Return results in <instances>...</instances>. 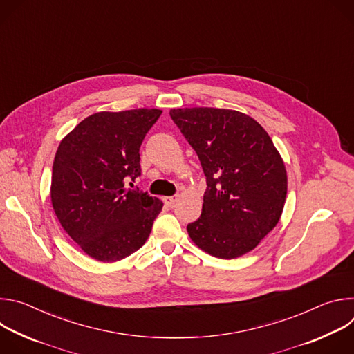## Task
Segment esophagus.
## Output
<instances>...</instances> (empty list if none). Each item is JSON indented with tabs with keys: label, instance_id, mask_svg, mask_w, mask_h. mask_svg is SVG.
Masks as SVG:
<instances>
[{
	"label": "esophagus",
	"instance_id": "1",
	"mask_svg": "<svg viewBox=\"0 0 354 354\" xmlns=\"http://www.w3.org/2000/svg\"><path fill=\"white\" fill-rule=\"evenodd\" d=\"M176 200H178V194H175V196H168V197H164L165 205H168V206H174V205L176 203Z\"/></svg>",
	"mask_w": 354,
	"mask_h": 354
}]
</instances>
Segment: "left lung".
<instances>
[{"instance_id": "1", "label": "left lung", "mask_w": 354, "mask_h": 354, "mask_svg": "<svg viewBox=\"0 0 354 354\" xmlns=\"http://www.w3.org/2000/svg\"><path fill=\"white\" fill-rule=\"evenodd\" d=\"M169 115L196 151L207 183L189 236L216 258L245 255L283 213L287 172L279 151L257 120L236 111L185 108Z\"/></svg>"}]
</instances>
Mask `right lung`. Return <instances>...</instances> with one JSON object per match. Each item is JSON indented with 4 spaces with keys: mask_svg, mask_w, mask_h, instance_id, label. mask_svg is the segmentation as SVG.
<instances>
[{
    "mask_svg": "<svg viewBox=\"0 0 354 354\" xmlns=\"http://www.w3.org/2000/svg\"><path fill=\"white\" fill-rule=\"evenodd\" d=\"M161 113H95L57 148L50 189L55 213L73 241L99 262H116L140 249L162 210L160 198L126 187L141 175L140 147Z\"/></svg>",
    "mask_w": 354,
    "mask_h": 354,
    "instance_id": "1",
    "label": "right lung"
}]
</instances>
